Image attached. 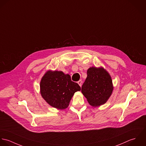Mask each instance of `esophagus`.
I'll list each match as a JSON object with an SVG mask.
<instances>
[{
	"instance_id": "34e87169",
	"label": "esophagus",
	"mask_w": 146,
	"mask_h": 146,
	"mask_svg": "<svg viewBox=\"0 0 146 146\" xmlns=\"http://www.w3.org/2000/svg\"><path fill=\"white\" fill-rule=\"evenodd\" d=\"M77 83L78 84V85H79L80 86H81V85H82V81H81V80H80V81H78Z\"/></svg>"
}]
</instances>
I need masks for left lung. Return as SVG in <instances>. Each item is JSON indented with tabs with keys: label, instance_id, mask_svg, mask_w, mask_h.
<instances>
[{
	"label": "left lung",
	"instance_id": "1",
	"mask_svg": "<svg viewBox=\"0 0 146 146\" xmlns=\"http://www.w3.org/2000/svg\"><path fill=\"white\" fill-rule=\"evenodd\" d=\"M88 77L81 88L89 104L94 107L104 104L113 91L112 81L109 73L103 68H90Z\"/></svg>",
	"mask_w": 146,
	"mask_h": 146
}]
</instances>
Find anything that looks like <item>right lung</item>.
I'll return each instance as SVG.
<instances>
[{
  "label": "right lung",
  "instance_id": "obj_1",
  "mask_svg": "<svg viewBox=\"0 0 146 146\" xmlns=\"http://www.w3.org/2000/svg\"><path fill=\"white\" fill-rule=\"evenodd\" d=\"M40 88L43 98L59 110L67 108L74 94L81 90L79 85L72 81L69 74L61 71L47 72L42 78Z\"/></svg>",
  "mask_w": 146,
  "mask_h": 146
}]
</instances>
